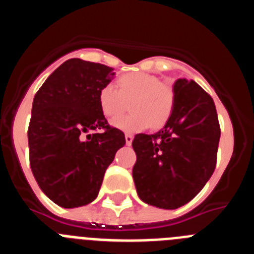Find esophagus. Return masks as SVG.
Listing matches in <instances>:
<instances>
[{"mask_svg":"<svg viewBox=\"0 0 254 254\" xmlns=\"http://www.w3.org/2000/svg\"><path fill=\"white\" fill-rule=\"evenodd\" d=\"M125 138H126V143H127V145L129 146V145L132 143V141H133V136H132V134H129V133H126Z\"/></svg>","mask_w":254,"mask_h":254,"instance_id":"obj_1","label":"esophagus"}]
</instances>
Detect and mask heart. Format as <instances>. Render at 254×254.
Returning a JSON list of instances; mask_svg holds the SVG:
<instances>
[{"mask_svg":"<svg viewBox=\"0 0 254 254\" xmlns=\"http://www.w3.org/2000/svg\"><path fill=\"white\" fill-rule=\"evenodd\" d=\"M113 85H104L98 94L102 113L113 120L123 113L131 102L132 113L113 121L116 128L128 133H137L149 127L159 128L167 123L174 109L176 95L173 87L161 82L159 77L143 72H129L121 76Z\"/></svg>","mask_w":254,"mask_h":254,"instance_id":"1","label":"heart"}]
</instances>
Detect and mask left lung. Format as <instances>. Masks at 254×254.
Segmentation results:
<instances>
[{
    "instance_id": "1",
    "label": "left lung",
    "mask_w": 254,
    "mask_h": 254,
    "mask_svg": "<svg viewBox=\"0 0 254 254\" xmlns=\"http://www.w3.org/2000/svg\"><path fill=\"white\" fill-rule=\"evenodd\" d=\"M173 90L174 109L165 126L154 134H136L132 141L138 197L167 210L186 205L205 187L215 170L220 140L212 98L186 78H178Z\"/></svg>"
}]
</instances>
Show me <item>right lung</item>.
I'll list each match as a JSON object with an SVG mask.
<instances>
[{
  "label": "right lung",
  "instance_id": "1",
  "mask_svg": "<svg viewBox=\"0 0 254 254\" xmlns=\"http://www.w3.org/2000/svg\"><path fill=\"white\" fill-rule=\"evenodd\" d=\"M116 72L105 64L71 58L35 94L28 129L30 168L40 190L58 206L93 202L125 133L108 125L98 94ZM100 130L98 134L83 133Z\"/></svg>",
  "mask_w": 254,
  "mask_h": 254
}]
</instances>
